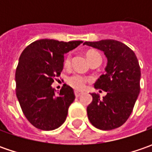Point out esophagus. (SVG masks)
Masks as SVG:
<instances>
[{"instance_id":"obj_1","label":"esophagus","mask_w":152,"mask_h":152,"mask_svg":"<svg viewBox=\"0 0 152 152\" xmlns=\"http://www.w3.org/2000/svg\"><path fill=\"white\" fill-rule=\"evenodd\" d=\"M74 95H75V96L76 97H79L81 95H82V92H80V91H74Z\"/></svg>"}]
</instances>
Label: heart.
<instances>
[{
	"mask_svg": "<svg viewBox=\"0 0 152 152\" xmlns=\"http://www.w3.org/2000/svg\"><path fill=\"white\" fill-rule=\"evenodd\" d=\"M86 56H87L88 60L90 61L91 63H92L93 61H96V60H102L101 54L96 50H88L86 52ZM71 62H72V56L70 53H68L66 55L64 60H63V66H64V67L67 68L71 66ZM90 80H91L90 78H88L86 76L81 75L79 73H73V74L67 77V82L72 88L80 91V90H83L85 88L86 84L89 83Z\"/></svg>",
	"mask_w": 152,
	"mask_h": 152,
	"instance_id": "b5f03b06",
	"label": "heart"
}]
</instances>
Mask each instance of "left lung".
Listing matches in <instances>:
<instances>
[{
    "instance_id": "1",
    "label": "left lung",
    "mask_w": 152,
    "mask_h": 152,
    "mask_svg": "<svg viewBox=\"0 0 152 152\" xmlns=\"http://www.w3.org/2000/svg\"><path fill=\"white\" fill-rule=\"evenodd\" d=\"M84 45L104 51L108 61L106 73L95 84L96 89L107 91V96L101 99L96 93L91 94L88 118L99 129H117L129 118L140 91L137 57L129 46L114 39L86 41Z\"/></svg>"
}]
</instances>
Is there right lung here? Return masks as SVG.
Here are the masks:
<instances>
[{"instance_id":"obj_1","label":"right lung","mask_w":152,"mask_h":152,"mask_svg":"<svg viewBox=\"0 0 152 152\" xmlns=\"http://www.w3.org/2000/svg\"><path fill=\"white\" fill-rule=\"evenodd\" d=\"M81 40L39 39L23 50L16 69V95L28 121L41 130H53L65 122L75 99L72 87L64 84L59 92L51 85L63 68L64 54Z\"/></svg>"}]
</instances>
